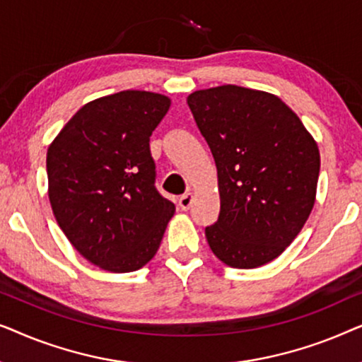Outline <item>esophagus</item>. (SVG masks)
<instances>
[{"mask_svg":"<svg viewBox=\"0 0 362 362\" xmlns=\"http://www.w3.org/2000/svg\"><path fill=\"white\" fill-rule=\"evenodd\" d=\"M192 199H194V196H192V192H186V194H182L180 197V206L182 211H187L192 204Z\"/></svg>","mask_w":362,"mask_h":362,"instance_id":"1","label":"esophagus"}]
</instances>
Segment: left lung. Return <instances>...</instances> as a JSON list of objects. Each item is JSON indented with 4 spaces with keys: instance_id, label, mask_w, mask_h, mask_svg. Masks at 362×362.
Instances as JSON below:
<instances>
[{
    "instance_id": "left-lung-1",
    "label": "left lung",
    "mask_w": 362,
    "mask_h": 362,
    "mask_svg": "<svg viewBox=\"0 0 362 362\" xmlns=\"http://www.w3.org/2000/svg\"><path fill=\"white\" fill-rule=\"evenodd\" d=\"M217 168L221 211L206 227L211 250L234 269L284 254L315 206L320 150L298 115L274 93L239 86L187 97Z\"/></svg>"
}]
</instances>
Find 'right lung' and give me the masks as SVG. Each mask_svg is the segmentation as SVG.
<instances>
[{
    "instance_id": "1",
    "label": "right lung",
    "mask_w": 362,
    "mask_h": 362,
    "mask_svg": "<svg viewBox=\"0 0 362 362\" xmlns=\"http://www.w3.org/2000/svg\"><path fill=\"white\" fill-rule=\"evenodd\" d=\"M170 107V97L146 90L95 98L47 148L54 217L98 269L135 272L160 249L176 207L155 187L150 136Z\"/></svg>"
}]
</instances>
